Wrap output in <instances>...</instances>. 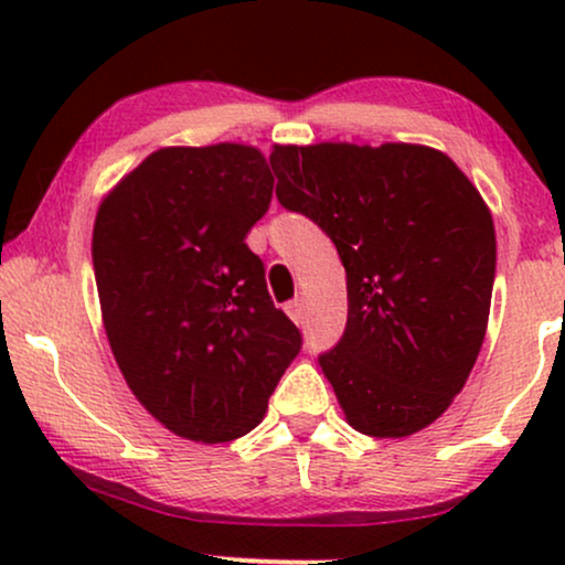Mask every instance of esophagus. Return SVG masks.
Instances as JSON below:
<instances>
[{"label": "esophagus", "instance_id": "obj_1", "mask_svg": "<svg viewBox=\"0 0 565 565\" xmlns=\"http://www.w3.org/2000/svg\"><path fill=\"white\" fill-rule=\"evenodd\" d=\"M284 310H287V316L291 321L302 323V319H305V316H302V300H289L287 305H284Z\"/></svg>", "mask_w": 565, "mask_h": 565}]
</instances>
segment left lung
Segmentation results:
<instances>
[{
  "instance_id": "1",
  "label": "left lung",
  "mask_w": 565,
  "mask_h": 565,
  "mask_svg": "<svg viewBox=\"0 0 565 565\" xmlns=\"http://www.w3.org/2000/svg\"><path fill=\"white\" fill-rule=\"evenodd\" d=\"M276 196L332 238L345 334L319 364L350 427L406 438L436 423L481 353L497 270L489 206L446 153L414 142L274 146Z\"/></svg>"
}]
</instances>
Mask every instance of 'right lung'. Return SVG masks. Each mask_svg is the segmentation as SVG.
Segmentation results:
<instances>
[{"instance_id": "add662e5", "label": "right lung", "mask_w": 565, "mask_h": 565, "mask_svg": "<svg viewBox=\"0 0 565 565\" xmlns=\"http://www.w3.org/2000/svg\"><path fill=\"white\" fill-rule=\"evenodd\" d=\"M274 174L242 142L159 148L97 206L93 265L103 327L129 391L167 430L242 438L300 353V329L244 244Z\"/></svg>"}]
</instances>
